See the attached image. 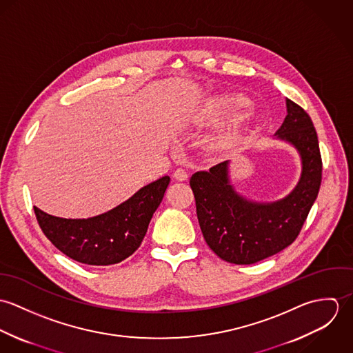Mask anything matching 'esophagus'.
<instances>
[{
    "mask_svg": "<svg viewBox=\"0 0 353 353\" xmlns=\"http://www.w3.org/2000/svg\"><path fill=\"white\" fill-rule=\"evenodd\" d=\"M174 178H175L176 181L182 182V181H186V179L189 178V174H188L183 168H178V170H175V172H174Z\"/></svg>",
    "mask_w": 353,
    "mask_h": 353,
    "instance_id": "esophagus-1",
    "label": "esophagus"
}]
</instances>
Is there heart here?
<instances>
[{
	"label": "heart",
	"mask_w": 353,
	"mask_h": 353,
	"mask_svg": "<svg viewBox=\"0 0 353 353\" xmlns=\"http://www.w3.org/2000/svg\"><path fill=\"white\" fill-rule=\"evenodd\" d=\"M249 104V101L242 95H224L210 99L203 104L200 110V117L202 119H220L231 115L234 111H238ZM232 141V133L224 132L214 137L213 148L225 150L230 147Z\"/></svg>",
	"instance_id": "heart-1"
}]
</instances>
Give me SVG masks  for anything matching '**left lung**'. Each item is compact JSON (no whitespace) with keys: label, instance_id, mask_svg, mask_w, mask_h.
I'll return each instance as SVG.
<instances>
[{"label":"left lung","instance_id":"8db88e82","mask_svg":"<svg viewBox=\"0 0 353 353\" xmlns=\"http://www.w3.org/2000/svg\"><path fill=\"white\" fill-rule=\"evenodd\" d=\"M285 105L287 117L274 140L294 147L301 159L299 181L285 197L255 201L241 194L231 179V160L190 178L202 235L227 262L250 265L288 248L316 200L322 179L316 132L301 105L290 99Z\"/></svg>","mask_w":353,"mask_h":353}]
</instances>
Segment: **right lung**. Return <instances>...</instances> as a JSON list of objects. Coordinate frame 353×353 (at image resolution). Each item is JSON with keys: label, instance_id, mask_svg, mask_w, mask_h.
Returning <instances> with one entry per match:
<instances>
[{"label": "right lung", "instance_id": "obj_1", "mask_svg": "<svg viewBox=\"0 0 353 353\" xmlns=\"http://www.w3.org/2000/svg\"><path fill=\"white\" fill-rule=\"evenodd\" d=\"M170 176H161L115 208L87 219L52 216L34 206L51 243L69 258L97 266L119 263L136 252L164 197Z\"/></svg>", "mask_w": 353, "mask_h": 353}]
</instances>
